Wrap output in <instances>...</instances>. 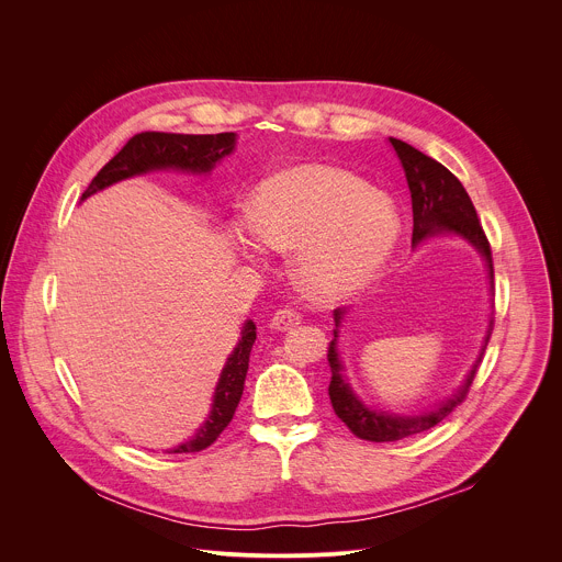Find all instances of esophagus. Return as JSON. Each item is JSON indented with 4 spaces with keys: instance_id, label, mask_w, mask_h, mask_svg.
Listing matches in <instances>:
<instances>
[{
    "instance_id": "1",
    "label": "esophagus",
    "mask_w": 562,
    "mask_h": 562,
    "mask_svg": "<svg viewBox=\"0 0 562 562\" xmlns=\"http://www.w3.org/2000/svg\"><path fill=\"white\" fill-rule=\"evenodd\" d=\"M302 323V315L295 308H278L271 317V327L278 331H289Z\"/></svg>"
}]
</instances>
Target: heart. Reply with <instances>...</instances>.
<instances>
[{"label":"heart","instance_id":"heart-1","mask_svg":"<svg viewBox=\"0 0 562 562\" xmlns=\"http://www.w3.org/2000/svg\"><path fill=\"white\" fill-rule=\"evenodd\" d=\"M391 200L347 169L308 162L269 178L254 198L251 222L233 233L245 254L260 243L291 254L297 289L313 302H338L367 286L397 243Z\"/></svg>","mask_w":562,"mask_h":562}]
</instances>
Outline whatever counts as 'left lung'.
Listing matches in <instances>:
<instances>
[{"instance_id": "8db88e82", "label": "left lung", "mask_w": 562, "mask_h": 562, "mask_svg": "<svg viewBox=\"0 0 562 562\" xmlns=\"http://www.w3.org/2000/svg\"><path fill=\"white\" fill-rule=\"evenodd\" d=\"M389 142L400 159V165H403V169H405V178H407V184L412 191V209H414L412 245L416 247L418 243H423L425 237L445 233V231L462 235L480 254H483V258L487 260V267H490V280L494 282V260H492L490 239H487L483 224H480V220H477L475 206H473L471 198L467 195L464 187L460 184V180L447 167L436 162L434 157L425 155L423 150L414 148L412 144H407L403 139H395V137H389ZM334 315H336V329H334V340L329 342V351H327V360L331 367L329 397H331L336 416L349 427V431L369 442H395L403 438H412V436L429 431L431 427L442 423L458 405L464 403V397L473 384V378L477 373L480 362H483L485 349H487L492 331H494V319H492L483 353H480L477 362L473 364L471 373L467 375V382L453 397H449L447 403H442L434 412H427L420 416H393V414H384V412H380V414L369 412L351 393L349 384L345 382L342 364H340L338 349H336L338 327H340V319L345 315V308H336Z\"/></svg>"}]
</instances>
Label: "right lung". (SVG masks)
Instances as JSON below:
<instances>
[{"mask_svg":"<svg viewBox=\"0 0 562 562\" xmlns=\"http://www.w3.org/2000/svg\"><path fill=\"white\" fill-rule=\"evenodd\" d=\"M233 144H235V133H215V135H184V133H157V131L137 133L122 146V150L113 159H109V165L100 169V173L93 178L89 189L82 193V200L98 193L104 187H111L113 182H120L153 169H180L191 173H206L215 167L217 159H222L233 150ZM254 342H256V325L249 319L243 329V338H239L235 351L231 353V358L222 369V375L213 395L211 416L189 442L167 453L202 451L211 447L220 438V434L228 427L237 409L239 397H243V391H245V378H247Z\"/></svg>","mask_w":562,"mask_h":562,"instance_id":"add662e5","label":"right lung"}]
</instances>
